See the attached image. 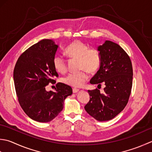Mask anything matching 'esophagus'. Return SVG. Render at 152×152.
<instances>
[{
  "mask_svg": "<svg viewBox=\"0 0 152 152\" xmlns=\"http://www.w3.org/2000/svg\"><path fill=\"white\" fill-rule=\"evenodd\" d=\"M79 91V89H78V88H73V93H77V92H78Z\"/></svg>",
  "mask_w": 152,
  "mask_h": 152,
  "instance_id": "obj_1",
  "label": "esophagus"
}]
</instances>
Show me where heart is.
I'll return each instance as SVG.
<instances>
[{
    "instance_id": "obj_1",
    "label": "heart",
    "mask_w": 152,
    "mask_h": 152,
    "mask_svg": "<svg viewBox=\"0 0 152 152\" xmlns=\"http://www.w3.org/2000/svg\"><path fill=\"white\" fill-rule=\"evenodd\" d=\"M65 53L69 58L79 60V69H83L77 73H70L62 79V82L73 87H80L88 80L86 72L94 73L99 69L101 64V55L96 48H89L85 42L75 41L67 46ZM52 64L55 70L59 73L64 74L67 71L66 60L59 55L53 58Z\"/></svg>"
}]
</instances>
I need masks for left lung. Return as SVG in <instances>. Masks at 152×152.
I'll return each mask as SVG.
<instances>
[{"mask_svg": "<svg viewBox=\"0 0 152 152\" xmlns=\"http://www.w3.org/2000/svg\"><path fill=\"white\" fill-rule=\"evenodd\" d=\"M101 55L100 69L92 77L91 84L105 85L104 93L100 90H88L90 100L85 109L99 121L113 119L125 107L131 93L132 66L126 52L116 44L106 41L98 46Z\"/></svg>", "mask_w": 152, "mask_h": 152, "instance_id": "8db88e82", "label": "left lung"}]
</instances>
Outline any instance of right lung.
I'll use <instances>...</instances> for the list:
<instances>
[{
  "instance_id": "obj_1",
  "label": "right lung",
  "mask_w": 152,
  "mask_h": 152,
  "mask_svg": "<svg viewBox=\"0 0 152 152\" xmlns=\"http://www.w3.org/2000/svg\"><path fill=\"white\" fill-rule=\"evenodd\" d=\"M58 46L43 39L23 52L14 69L15 92L20 106L31 119L46 123L54 119L64 107L67 96L72 94L70 86L56 84L55 91L45 86L55 84L58 74L52 64Z\"/></svg>"
}]
</instances>
